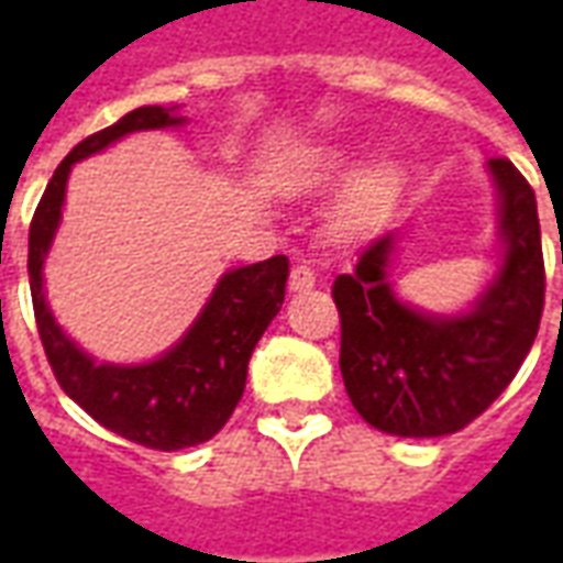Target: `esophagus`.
Returning <instances> with one entry per match:
<instances>
[{"mask_svg": "<svg viewBox=\"0 0 563 563\" xmlns=\"http://www.w3.org/2000/svg\"><path fill=\"white\" fill-rule=\"evenodd\" d=\"M313 286H317V274L307 265H295L292 274H289V289L292 292H310Z\"/></svg>", "mask_w": 563, "mask_h": 563, "instance_id": "esophagus-1", "label": "esophagus"}]
</instances>
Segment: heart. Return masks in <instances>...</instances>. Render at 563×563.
<instances>
[{"mask_svg":"<svg viewBox=\"0 0 563 563\" xmlns=\"http://www.w3.org/2000/svg\"><path fill=\"white\" fill-rule=\"evenodd\" d=\"M353 162V150L341 144H319L305 150L289 168V184L301 192H319L325 186L338 184L343 172ZM404 174L401 165L389 156L365 162L346 180L343 192L334 201V225L343 234H365L383 222V217L395 208L401 196Z\"/></svg>","mask_w":563,"mask_h":563,"instance_id":"obj_1","label":"heart"}]
</instances>
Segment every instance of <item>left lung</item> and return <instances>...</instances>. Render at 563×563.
Returning a JSON list of instances; mask_svg holds the SVG:
<instances>
[{
  "label": "left lung",
  "mask_w": 563,
  "mask_h": 563,
  "mask_svg": "<svg viewBox=\"0 0 563 563\" xmlns=\"http://www.w3.org/2000/svg\"><path fill=\"white\" fill-rule=\"evenodd\" d=\"M483 168L497 198V256L473 301L428 310L401 298L389 280L401 232L377 238L331 286L343 386L383 434H455L507 389L531 353L545 292L537 198L512 162L488 159Z\"/></svg>",
  "instance_id": "1"
}]
</instances>
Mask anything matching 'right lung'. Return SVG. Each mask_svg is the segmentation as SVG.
Instances as JSON below:
<instances>
[{"instance_id":"right-lung-1","label":"right lung","mask_w":563,"mask_h":563,"mask_svg":"<svg viewBox=\"0 0 563 563\" xmlns=\"http://www.w3.org/2000/svg\"><path fill=\"white\" fill-rule=\"evenodd\" d=\"M186 126L180 108L144 104L114 126L84 139L59 162L30 225V289L44 353L71 401L108 431L147 449L198 446L229 422L246 386V365L286 298L289 258L274 256L222 274L192 325L147 362H99L54 317L44 262L63 222L75 162L102 153L135 132Z\"/></svg>"}]
</instances>
